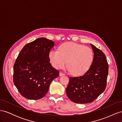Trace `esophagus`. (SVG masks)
Segmentation results:
<instances>
[{"instance_id": "1", "label": "esophagus", "mask_w": 122, "mask_h": 122, "mask_svg": "<svg viewBox=\"0 0 122 122\" xmlns=\"http://www.w3.org/2000/svg\"><path fill=\"white\" fill-rule=\"evenodd\" d=\"M64 75H65V74H64V73H62V72H60V76H64Z\"/></svg>"}]
</instances>
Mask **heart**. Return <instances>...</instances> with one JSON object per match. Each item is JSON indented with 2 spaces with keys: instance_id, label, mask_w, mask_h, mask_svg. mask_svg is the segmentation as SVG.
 <instances>
[{
  "instance_id": "1",
  "label": "heart",
  "mask_w": 122,
  "mask_h": 122,
  "mask_svg": "<svg viewBox=\"0 0 122 122\" xmlns=\"http://www.w3.org/2000/svg\"><path fill=\"white\" fill-rule=\"evenodd\" d=\"M49 58L55 68H64L67 63L68 71L74 75H81L90 69L94 59L93 51L88 47L72 42L65 43L59 51L51 50Z\"/></svg>"
}]
</instances>
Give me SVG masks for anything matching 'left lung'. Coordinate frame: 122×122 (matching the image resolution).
Returning <instances> with one entry per match:
<instances>
[{"label":"left lung","mask_w":122,"mask_h":122,"mask_svg":"<svg viewBox=\"0 0 122 122\" xmlns=\"http://www.w3.org/2000/svg\"><path fill=\"white\" fill-rule=\"evenodd\" d=\"M94 53L90 69L82 76L70 77L66 94L73 102L91 103L105 90L108 74V64L101 50L91 44Z\"/></svg>","instance_id":"8db88e82"}]
</instances>
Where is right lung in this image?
Listing matches in <instances>:
<instances>
[{
  "label": "right lung",
  "mask_w": 122,
  "mask_h": 122,
  "mask_svg": "<svg viewBox=\"0 0 122 122\" xmlns=\"http://www.w3.org/2000/svg\"><path fill=\"white\" fill-rule=\"evenodd\" d=\"M54 46L52 41L44 38L25 45L14 65L13 81L21 95L30 100H38L47 93L51 81L59 76L49 58Z\"/></svg>",
  "instance_id": "right-lung-1"
}]
</instances>
